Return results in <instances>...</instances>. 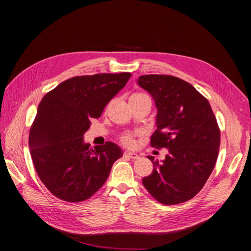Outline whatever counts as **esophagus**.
<instances>
[{"label": "esophagus", "instance_id": "1", "mask_svg": "<svg viewBox=\"0 0 251 251\" xmlns=\"http://www.w3.org/2000/svg\"><path fill=\"white\" fill-rule=\"evenodd\" d=\"M125 156L127 157V158H130V159H138L139 158L138 154L133 153V151H125Z\"/></svg>", "mask_w": 251, "mask_h": 251}]
</instances>
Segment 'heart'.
Segmentation results:
<instances>
[{"label": "heart", "instance_id": "1", "mask_svg": "<svg viewBox=\"0 0 251 251\" xmlns=\"http://www.w3.org/2000/svg\"><path fill=\"white\" fill-rule=\"evenodd\" d=\"M140 94V93H139ZM121 142H123L125 146H126V147H132L133 144H134V142H135V140H134V136H133V134H131V133H126V134H124L123 136H121Z\"/></svg>", "mask_w": 251, "mask_h": 251}]
</instances>
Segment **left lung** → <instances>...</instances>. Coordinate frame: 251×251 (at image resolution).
I'll list each match as a JSON object with an SVG mask.
<instances>
[{
	"label": "left lung",
	"mask_w": 251,
	"mask_h": 251,
	"mask_svg": "<svg viewBox=\"0 0 251 251\" xmlns=\"http://www.w3.org/2000/svg\"><path fill=\"white\" fill-rule=\"evenodd\" d=\"M138 85L151 95L157 108L151 146L165 148L162 162L148 158L154 170L142 179L147 191L162 204L191 200L215 168L220 128L208 100L191 83L172 75H142Z\"/></svg>",
	"instance_id": "8db88e82"
}]
</instances>
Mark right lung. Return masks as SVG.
Segmentation results:
<instances>
[{"mask_svg":"<svg viewBox=\"0 0 251 251\" xmlns=\"http://www.w3.org/2000/svg\"><path fill=\"white\" fill-rule=\"evenodd\" d=\"M131 73L75 76L43 97L29 132L35 171L48 191L67 202L92 197L107 181L124 151L111 141L92 149L83 141L91 118L123 89Z\"/></svg>","mask_w":251,"mask_h":251,"instance_id":"obj_1","label":"right lung"}]
</instances>
